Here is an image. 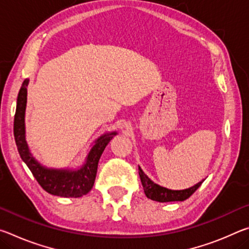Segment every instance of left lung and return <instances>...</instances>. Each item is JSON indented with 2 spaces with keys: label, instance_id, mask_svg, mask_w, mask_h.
Segmentation results:
<instances>
[{
  "label": "left lung",
  "instance_id": "left-lung-1",
  "mask_svg": "<svg viewBox=\"0 0 249 249\" xmlns=\"http://www.w3.org/2000/svg\"><path fill=\"white\" fill-rule=\"evenodd\" d=\"M138 174L141 177V181L144 188V192L148 199L157 202H174V201H184L189 196H191L196 192L197 188L200 187L204 180L200 181L196 184L184 190H170V189L163 188L161 185L155 183L153 180H150L142 168L138 166Z\"/></svg>",
  "mask_w": 249,
  "mask_h": 249
}]
</instances>
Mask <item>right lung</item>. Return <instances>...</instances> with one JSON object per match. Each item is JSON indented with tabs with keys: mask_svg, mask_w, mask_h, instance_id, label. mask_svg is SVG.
<instances>
[{
	"mask_svg": "<svg viewBox=\"0 0 249 249\" xmlns=\"http://www.w3.org/2000/svg\"><path fill=\"white\" fill-rule=\"evenodd\" d=\"M28 83L29 80L25 79L20 87L14 117V137L20 158L26 163L40 187L50 195L62 197H80L87 195L94 184L101 155L112 138L117 135V132L114 130L105 133L96 138L84 162L78 168L56 169L41 165L31 153L26 142L25 112L27 104Z\"/></svg>",
	"mask_w": 249,
	"mask_h": 249,
	"instance_id": "right-lung-1",
	"label": "right lung"
}]
</instances>
